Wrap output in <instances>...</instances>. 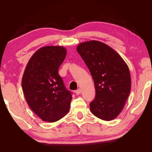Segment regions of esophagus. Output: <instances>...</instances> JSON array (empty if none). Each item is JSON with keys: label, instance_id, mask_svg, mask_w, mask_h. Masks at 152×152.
Returning a JSON list of instances; mask_svg holds the SVG:
<instances>
[{"label": "esophagus", "instance_id": "1", "mask_svg": "<svg viewBox=\"0 0 152 152\" xmlns=\"http://www.w3.org/2000/svg\"><path fill=\"white\" fill-rule=\"evenodd\" d=\"M81 89H78V90H76V95H79V94H80V93H81Z\"/></svg>", "mask_w": 152, "mask_h": 152}]
</instances>
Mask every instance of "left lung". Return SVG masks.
Masks as SVG:
<instances>
[{
    "label": "left lung",
    "mask_w": 152,
    "mask_h": 152,
    "mask_svg": "<svg viewBox=\"0 0 152 152\" xmlns=\"http://www.w3.org/2000/svg\"><path fill=\"white\" fill-rule=\"evenodd\" d=\"M76 50L94 80L96 94L90 110L102 120L111 121L124 109L131 91L127 64L114 50L101 42H84Z\"/></svg>",
    "instance_id": "left-lung-1"
}]
</instances>
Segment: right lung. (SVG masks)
Instances as JSON below:
<instances>
[{
  "instance_id": "obj_1",
  "label": "right lung",
  "mask_w": 152,
  "mask_h": 152,
  "mask_svg": "<svg viewBox=\"0 0 152 152\" xmlns=\"http://www.w3.org/2000/svg\"><path fill=\"white\" fill-rule=\"evenodd\" d=\"M66 50L59 46H44L28 61L23 75V92L30 108L42 120L56 122L67 114L72 97L58 69Z\"/></svg>"
}]
</instances>
